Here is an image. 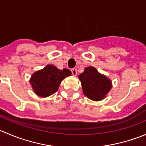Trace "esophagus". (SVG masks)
Segmentation results:
<instances>
[{"instance_id":"1","label":"esophagus","mask_w":146,"mask_h":146,"mask_svg":"<svg viewBox=\"0 0 146 146\" xmlns=\"http://www.w3.org/2000/svg\"><path fill=\"white\" fill-rule=\"evenodd\" d=\"M71 72L73 76H76L77 75V70H76V68H72Z\"/></svg>"}]
</instances>
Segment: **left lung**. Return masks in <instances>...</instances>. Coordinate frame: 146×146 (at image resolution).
I'll use <instances>...</instances> for the list:
<instances>
[{
	"mask_svg": "<svg viewBox=\"0 0 146 146\" xmlns=\"http://www.w3.org/2000/svg\"><path fill=\"white\" fill-rule=\"evenodd\" d=\"M81 82L83 92L86 97L95 101L105 98L112 88L111 80L100 74L94 67L89 66L78 76Z\"/></svg>",
	"mask_w": 146,
	"mask_h": 146,
	"instance_id": "1",
	"label": "left lung"
}]
</instances>
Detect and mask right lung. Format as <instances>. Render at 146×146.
<instances>
[{"label": "right lung", "instance_id": "1", "mask_svg": "<svg viewBox=\"0 0 146 146\" xmlns=\"http://www.w3.org/2000/svg\"><path fill=\"white\" fill-rule=\"evenodd\" d=\"M70 75L71 72L68 69L59 70L56 66L49 64L34 73L31 76L30 83L37 96L48 97L56 93L62 80Z\"/></svg>", "mask_w": 146, "mask_h": 146}]
</instances>
